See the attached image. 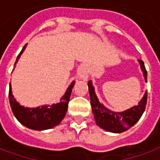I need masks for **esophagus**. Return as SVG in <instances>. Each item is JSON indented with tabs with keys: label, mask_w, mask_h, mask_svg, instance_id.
Here are the masks:
<instances>
[{
	"label": "esophagus",
	"mask_w": 160,
	"mask_h": 160,
	"mask_svg": "<svg viewBox=\"0 0 160 160\" xmlns=\"http://www.w3.org/2000/svg\"><path fill=\"white\" fill-rule=\"evenodd\" d=\"M78 75H79V77L81 78V79H86L87 77V72L85 71L84 68H80V69L78 71Z\"/></svg>",
	"instance_id": "esophagus-1"
}]
</instances>
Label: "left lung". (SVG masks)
I'll return each instance as SVG.
<instances>
[{"mask_svg": "<svg viewBox=\"0 0 160 160\" xmlns=\"http://www.w3.org/2000/svg\"><path fill=\"white\" fill-rule=\"evenodd\" d=\"M139 62L141 64V70L144 74L145 80L147 81L148 72L145 68L144 62L142 60H139ZM87 84H88L91 105L93 112L94 119L96 121L98 126L102 128L104 130L113 132V133L124 132L128 128H130L132 126H134L143 114L148 101V92L145 93L143 98L140 101L139 104L136 106H134L123 112H113L109 111L103 104L99 103L90 80Z\"/></svg>", "mask_w": 160, "mask_h": 160, "instance_id": "left-lung-1", "label": "left lung"}]
</instances>
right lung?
Returning <instances> with one entry per match:
<instances>
[{
    "label": "right lung",
    "mask_w": 160,
    "mask_h": 160,
    "mask_svg": "<svg viewBox=\"0 0 160 160\" xmlns=\"http://www.w3.org/2000/svg\"><path fill=\"white\" fill-rule=\"evenodd\" d=\"M26 47V44L23 47L22 50L20 51L19 56H17V61L19 60V56L25 50ZM73 85L74 82L73 81L70 84L64 96L61 98V101L58 104L53 105H44L42 107L32 109L21 106L15 100L12 94L11 85H9V103L11 105L12 113L20 123L31 129L44 130L55 127L58 125L65 117Z\"/></svg>",
    "instance_id": "right-lung-1"
}]
</instances>
